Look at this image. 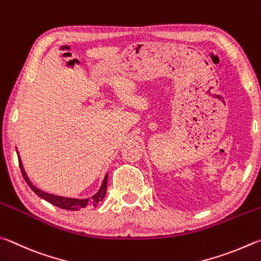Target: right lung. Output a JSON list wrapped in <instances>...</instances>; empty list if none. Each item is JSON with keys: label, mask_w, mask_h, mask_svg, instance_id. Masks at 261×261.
<instances>
[{"label": "right lung", "mask_w": 261, "mask_h": 261, "mask_svg": "<svg viewBox=\"0 0 261 261\" xmlns=\"http://www.w3.org/2000/svg\"><path fill=\"white\" fill-rule=\"evenodd\" d=\"M18 154V161H19V167H20L22 177L25 179V181L27 182L28 186L31 187V189L34 192L37 196L43 198L46 202L51 203L56 206L60 207V209L64 210H72V211H80L81 209L85 206H97L99 202H101L103 200V197L106 195V189H107V180H108V173H106L105 178L102 180V184L99 191L92 195L91 197L88 198H73V197H65V196H58V195H54V194H49L45 193L43 191H41L40 188H37L36 186L32 184V181L30 180V178L27 177V174L25 172V169H23V165L21 162L20 156Z\"/></svg>", "instance_id": "right-lung-1"}]
</instances>
